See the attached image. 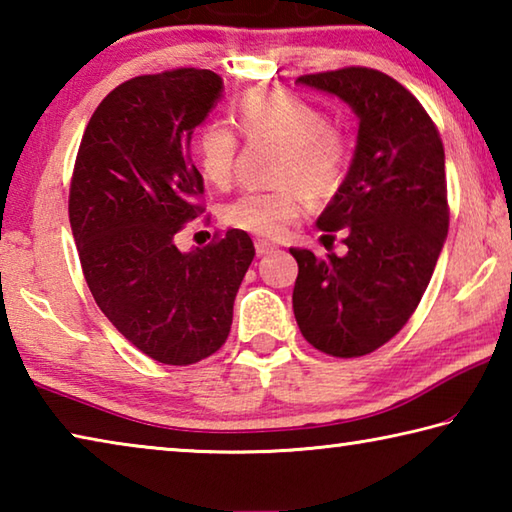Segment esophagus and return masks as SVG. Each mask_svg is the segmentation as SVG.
Instances as JSON below:
<instances>
[{
    "instance_id": "1",
    "label": "esophagus",
    "mask_w": 512,
    "mask_h": 512,
    "mask_svg": "<svg viewBox=\"0 0 512 512\" xmlns=\"http://www.w3.org/2000/svg\"><path fill=\"white\" fill-rule=\"evenodd\" d=\"M255 250H257V255H268V253H273V250H277V246L271 244V241H266V239H257Z\"/></svg>"
}]
</instances>
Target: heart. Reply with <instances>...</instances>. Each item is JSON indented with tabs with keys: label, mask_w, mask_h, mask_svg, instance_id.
<instances>
[{
	"label": "heart",
	"mask_w": 512,
	"mask_h": 512,
	"mask_svg": "<svg viewBox=\"0 0 512 512\" xmlns=\"http://www.w3.org/2000/svg\"><path fill=\"white\" fill-rule=\"evenodd\" d=\"M237 121L250 140L271 137L282 144L275 171L282 187L237 196L225 205L223 221L250 235L275 239L305 212L302 189L320 198L343 183L350 140L341 128L329 124L323 108L287 90L246 92L237 103ZM237 151L239 135L223 121H210L196 135L198 169L216 187H225L235 176Z\"/></svg>",
	"instance_id": "1"
}]
</instances>
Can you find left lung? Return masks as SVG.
I'll return each instance as SVG.
<instances>
[{
	"label": "left lung",
	"mask_w": 512,
	"mask_h": 512,
	"mask_svg": "<svg viewBox=\"0 0 512 512\" xmlns=\"http://www.w3.org/2000/svg\"><path fill=\"white\" fill-rule=\"evenodd\" d=\"M336 94L359 117V142L339 192L318 216L343 230V257L291 248L298 262L293 314L305 339L329 357L375 352L409 323L449 228L445 149L413 94L370 67L298 76Z\"/></svg>",
	"instance_id": "1"
}]
</instances>
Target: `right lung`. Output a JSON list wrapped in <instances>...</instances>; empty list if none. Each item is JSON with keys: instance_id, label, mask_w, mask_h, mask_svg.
Returning a JSON list of instances; mask_svg holds the SVG:
<instances>
[{"instance_id": "add662e5", "label": "right lung", "mask_w": 512, "mask_h": 512, "mask_svg": "<svg viewBox=\"0 0 512 512\" xmlns=\"http://www.w3.org/2000/svg\"><path fill=\"white\" fill-rule=\"evenodd\" d=\"M221 88L219 74L196 67L117 85L90 117L69 185V223L94 300L121 336L167 366L221 348L255 257L244 230L192 253L173 244L205 212L189 142Z\"/></svg>"}]
</instances>
